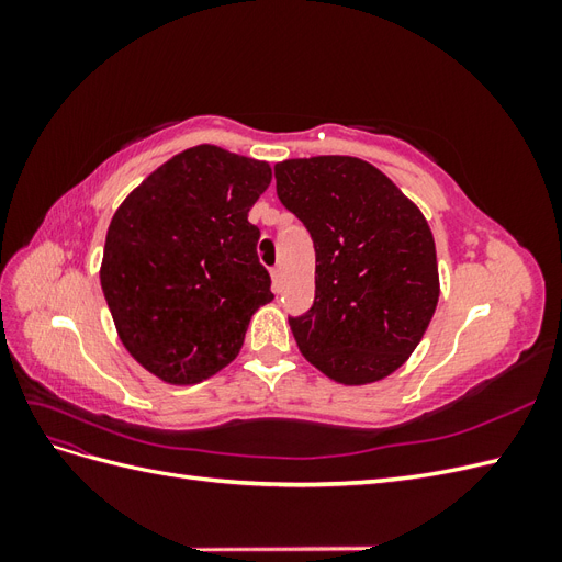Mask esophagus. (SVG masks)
Wrapping results in <instances>:
<instances>
[{
  "label": "esophagus",
  "instance_id": "34e87169",
  "mask_svg": "<svg viewBox=\"0 0 562 562\" xmlns=\"http://www.w3.org/2000/svg\"><path fill=\"white\" fill-rule=\"evenodd\" d=\"M271 288H274V293H281V267L271 269Z\"/></svg>",
  "mask_w": 562,
  "mask_h": 562
}]
</instances>
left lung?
Wrapping results in <instances>:
<instances>
[{
  "label": "left lung",
  "mask_w": 562,
  "mask_h": 562,
  "mask_svg": "<svg viewBox=\"0 0 562 562\" xmlns=\"http://www.w3.org/2000/svg\"><path fill=\"white\" fill-rule=\"evenodd\" d=\"M277 194L307 227L316 295L291 316L297 347L339 384H370L415 351L438 304L434 234L422 211L356 157L288 159Z\"/></svg>",
  "instance_id": "8db88e82"
}]
</instances>
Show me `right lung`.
<instances>
[{
	"label": "right lung",
	"mask_w": 562,
	"mask_h": 562,
	"mask_svg": "<svg viewBox=\"0 0 562 562\" xmlns=\"http://www.w3.org/2000/svg\"><path fill=\"white\" fill-rule=\"evenodd\" d=\"M267 161L196 145L116 209L100 285L128 353L168 384H196L239 353L250 316L274 300L248 211Z\"/></svg>",
	"instance_id": "add662e5"
}]
</instances>
